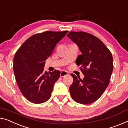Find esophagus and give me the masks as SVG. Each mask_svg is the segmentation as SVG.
I'll use <instances>...</instances> for the list:
<instances>
[{"label": "esophagus", "mask_w": 128, "mask_h": 128, "mask_svg": "<svg viewBox=\"0 0 128 128\" xmlns=\"http://www.w3.org/2000/svg\"><path fill=\"white\" fill-rule=\"evenodd\" d=\"M68 72H67L66 71L63 70L62 72H60V76H61V77H64V76H67V75H68Z\"/></svg>", "instance_id": "34e87169"}]
</instances>
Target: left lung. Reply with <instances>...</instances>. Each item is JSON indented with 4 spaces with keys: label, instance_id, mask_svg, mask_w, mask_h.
<instances>
[{
    "label": "left lung",
    "instance_id": "left-lung-1",
    "mask_svg": "<svg viewBox=\"0 0 128 128\" xmlns=\"http://www.w3.org/2000/svg\"><path fill=\"white\" fill-rule=\"evenodd\" d=\"M67 36L81 52L76 63L84 75L81 80L71 74L73 82L70 95L76 102L91 104L101 97L109 84L113 69L112 53L101 40L89 33L71 31Z\"/></svg>",
    "mask_w": 128,
    "mask_h": 128
}]
</instances>
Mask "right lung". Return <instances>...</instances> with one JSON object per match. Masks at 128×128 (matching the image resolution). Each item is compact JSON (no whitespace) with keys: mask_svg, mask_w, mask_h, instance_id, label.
Here are the masks:
<instances>
[{"mask_svg":"<svg viewBox=\"0 0 128 128\" xmlns=\"http://www.w3.org/2000/svg\"><path fill=\"white\" fill-rule=\"evenodd\" d=\"M68 31H46L27 39L14 58V72L21 93L31 102L41 104L52 96L54 84L60 72L44 70L45 60Z\"/></svg>","mask_w":128,"mask_h":128,"instance_id":"1","label":"right lung"}]
</instances>
